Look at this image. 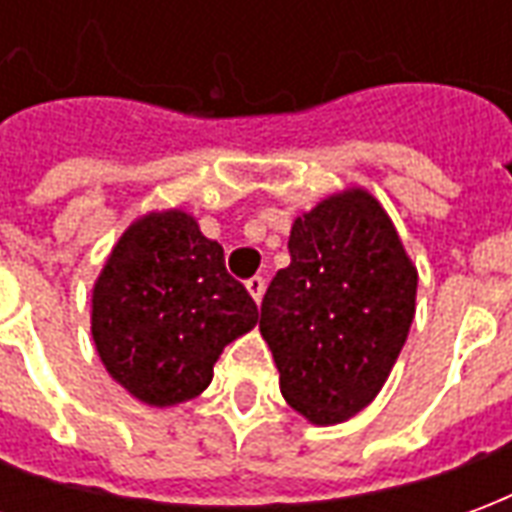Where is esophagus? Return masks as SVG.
<instances>
[{"label":"esophagus","mask_w":512,"mask_h":512,"mask_svg":"<svg viewBox=\"0 0 512 512\" xmlns=\"http://www.w3.org/2000/svg\"><path fill=\"white\" fill-rule=\"evenodd\" d=\"M246 290H249V296L260 304V299H263V293H266V279L263 277H252L246 279Z\"/></svg>","instance_id":"34e87169"}]
</instances>
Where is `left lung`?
<instances>
[{"mask_svg":"<svg viewBox=\"0 0 512 512\" xmlns=\"http://www.w3.org/2000/svg\"><path fill=\"white\" fill-rule=\"evenodd\" d=\"M288 249L260 334L282 397L312 425H337L370 406L392 373L417 312V266L362 186L296 216Z\"/></svg>","mask_w":512,"mask_h":512,"instance_id":"left-lung-1","label":"left lung"}]
</instances>
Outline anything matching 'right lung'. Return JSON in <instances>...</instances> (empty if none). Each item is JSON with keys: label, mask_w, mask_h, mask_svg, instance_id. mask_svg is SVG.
Instances as JSON below:
<instances>
[{"label": "right lung", "mask_w": 512, "mask_h": 512, "mask_svg": "<svg viewBox=\"0 0 512 512\" xmlns=\"http://www.w3.org/2000/svg\"><path fill=\"white\" fill-rule=\"evenodd\" d=\"M257 304L224 268V249L180 208L128 224L93 285L95 351L147 406L167 408L211 384L224 345L252 332Z\"/></svg>", "instance_id": "1"}]
</instances>
